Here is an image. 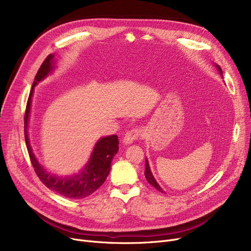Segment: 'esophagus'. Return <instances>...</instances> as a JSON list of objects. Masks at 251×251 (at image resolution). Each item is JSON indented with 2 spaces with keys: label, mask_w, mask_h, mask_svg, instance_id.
<instances>
[{
  "label": "esophagus",
  "mask_w": 251,
  "mask_h": 251,
  "mask_svg": "<svg viewBox=\"0 0 251 251\" xmlns=\"http://www.w3.org/2000/svg\"><path fill=\"white\" fill-rule=\"evenodd\" d=\"M141 135V129L139 127H135V128H132L128 130L124 138H123V142L125 144H130L132 143L133 141L137 140Z\"/></svg>",
  "instance_id": "1"
}]
</instances>
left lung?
<instances>
[{"mask_svg":"<svg viewBox=\"0 0 251 251\" xmlns=\"http://www.w3.org/2000/svg\"><path fill=\"white\" fill-rule=\"evenodd\" d=\"M217 67H218V69H219V71H220V73L223 75V73H222V69L219 67V66L217 65ZM144 175H146V178H147V180L149 181V183L151 184V185H152L156 190H159L160 192H165L162 188H161V186L159 185V184L156 183V181H155V179L153 178V176H152V174H151V169H150V165H149V161H148V159L146 160V171H144Z\"/></svg>","mask_w":251,"mask_h":251,"instance_id":"8db88e82","label":"left lung"}]
</instances>
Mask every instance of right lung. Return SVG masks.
Returning <instances> with one entry per match:
<instances>
[{
	"instance_id": "obj_1",
	"label": "right lung",
	"mask_w": 251,
	"mask_h": 251,
	"mask_svg": "<svg viewBox=\"0 0 251 251\" xmlns=\"http://www.w3.org/2000/svg\"><path fill=\"white\" fill-rule=\"evenodd\" d=\"M52 58H54V56L49 55L43 62L41 67H39L32 83V88L28 97L27 104H26L24 115V135L26 148H27L30 161L37 177L49 189L67 197V199H83V197H86L91 193H94L98 188L102 185V183L107 179L111 170V163L113 161V157L119 151V139L117 135H111L108 137L100 138L96 144L88 164L85 166L80 174L75 176L57 177L55 175L48 173L38 164L29 143L27 135V124L33 87L37 84L38 81L43 80L52 70V68H54Z\"/></svg>"
}]
</instances>
